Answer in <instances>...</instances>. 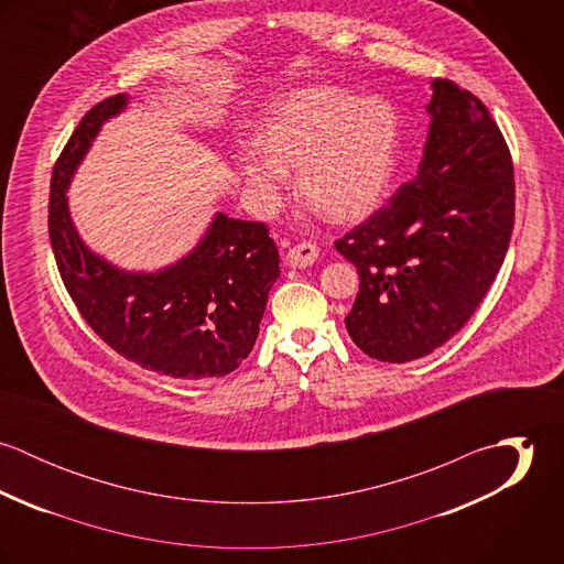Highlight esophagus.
Wrapping results in <instances>:
<instances>
[{
	"mask_svg": "<svg viewBox=\"0 0 564 564\" xmlns=\"http://www.w3.org/2000/svg\"><path fill=\"white\" fill-rule=\"evenodd\" d=\"M317 258H319V247L315 242H297L295 247H291L286 251V262L291 267H300V269L315 264Z\"/></svg>",
	"mask_w": 564,
	"mask_h": 564,
	"instance_id": "34e87169",
	"label": "esophagus"
}]
</instances>
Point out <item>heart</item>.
Returning a JSON list of instances; mask_svg holds the SVG:
<instances>
[{
  "mask_svg": "<svg viewBox=\"0 0 564 564\" xmlns=\"http://www.w3.org/2000/svg\"><path fill=\"white\" fill-rule=\"evenodd\" d=\"M258 150L237 154L245 188L258 210L280 208L286 173L297 195L334 224H356L384 202L400 152V121L380 99L336 86L286 95L256 132Z\"/></svg>",
  "mask_w": 564,
  "mask_h": 564,
  "instance_id": "heart-1",
  "label": "heart"
}]
</instances>
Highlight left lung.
<instances>
[{"label":"left lung","instance_id":"1","mask_svg":"<svg viewBox=\"0 0 564 564\" xmlns=\"http://www.w3.org/2000/svg\"><path fill=\"white\" fill-rule=\"evenodd\" d=\"M432 90L416 175L334 242L360 275L347 332L382 362L423 358L463 329L514 226V169L497 121L456 82L434 78Z\"/></svg>","mask_w":564,"mask_h":564}]
</instances>
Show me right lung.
Here are the masks:
<instances>
[{"instance_id": "right-lung-1", "label": "right lung", "mask_w": 564, "mask_h": 564, "mask_svg": "<svg viewBox=\"0 0 564 564\" xmlns=\"http://www.w3.org/2000/svg\"><path fill=\"white\" fill-rule=\"evenodd\" d=\"M126 95L95 104L54 164L50 241L82 319L123 358L169 378H221L249 356L280 253L269 228L217 215L202 242L159 273H126L90 253L67 208L69 180Z\"/></svg>"}]
</instances>
